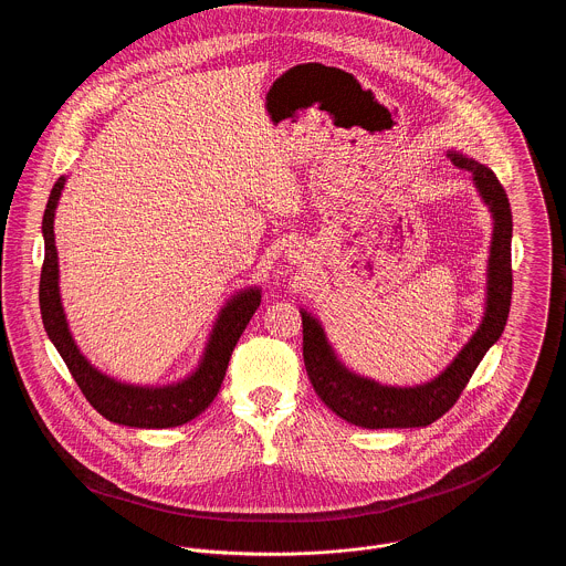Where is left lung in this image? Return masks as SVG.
<instances>
[{
	"label": "left lung",
	"mask_w": 566,
	"mask_h": 566,
	"mask_svg": "<svg viewBox=\"0 0 566 566\" xmlns=\"http://www.w3.org/2000/svg\"><path fill=\"white\" fill-rule=\"evenodd\" d=\"M449 159L473 174V185L492 216L482 323L453 361L431 381L386 386L350 370L331 346L323 323L301 310L303 357L310 381L323 403L350 424L364 429H405L436 422L460 399L485 350L501 337L507 323L512 298V211L507 196L490 167L458 150H449Z\"/></svg>",
	"instance_id": "8db88e82"
}]
</instances>
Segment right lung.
Masks as SVG:
<instances>
[{
	"label": "right lung",
	"instance_id": "1",
	"mask_svg": "<svg viewBox=\"0 0 566 566\" xmlns=\"http://www.w3.org/2000/svg\"><path fill=\"white\" fill-rule=\"evenodd\" d=\"M65 182L67 176H61L54 182L41 227L45 259L41 270L39 303L48 337L61 353L86 401L106 420L139 429H167L193 420L218 397L231 353L245 324L250 323L252 314L261 303V290L256 285L243 287L224 303V307L218 312L198 366L185 379L165 386H137L102 373L82 355L72 335L61 298V270L54 238V218Z\"/></svg>",
	"mask_w": 566,
	"mask_h": 566
}]
</instances>
